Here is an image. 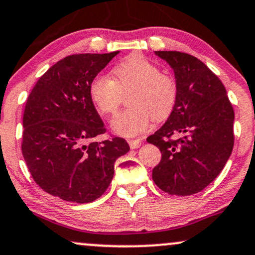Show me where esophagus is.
<instances>
[{"label": "esophagus", "mask_w": 255, "mask_h": 255, "mask_svg": "<svg viewBox=\"0 0 255 255\" xmlns=\"http://www.w3.org/2000/svg\"><path fill=\"white\" fill-rule=\"evenodd\" d=\"M128 143L131 149H135V148H138L141 146V138H135V140H128Z\"/></svg>", "instance_id": "esophagus-1"}]
</instances>
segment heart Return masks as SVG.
<instances>
[{
    "label": "heart",
    "mask_w": 255,
    "mask_h": 255,
    "mask_svg": "<svg viewBox=\"0 0 255 255\" xmlns=\"http://www.w3.org/2000/svg\"><path fill=\"white\" fill-rule=\"evenodd\" d=\"M114 80L96 75L89 85V95L99 112L113 115L120 107L124 95L130 106L112 120L114 131L135 136L150 127L153 119L163 120L172 113L178 98V87L169 74L140 54L126 57L113 69Z\"/></svg>",
    "instance_id": "b5f03b06"
}]
</instances>
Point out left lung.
<instances>
[{
	"instance_id": "left-lung-1",
	"label": "left lung",
	"mask_w": 255,
	"mask_h": 255,
	"mask_svg": "<svg viewBox=\"0 0 255 255\" xmlns=\"http://www.w3.org/2000/svg\"><path fill=\"white\" fill-rule=\"evenodd\" d=\"M175 74L178 98L166 124L147 137L161 151L153 181L170 195L201 192L226 165L234 146V109L221 80L196 57L155 51Z\"/></svg>"
}]
</instances>
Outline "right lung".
<instances>
[{
	"mask_svg": "<svg viewBox=\"0 0 255 255\" xmlns=\"http://www.w3.org/2000/svg\"><path fill=\"white\" fill-rule=\"evenodd\" d=\"M119 51L74 54L50 67L35 83L23 113L22 154L34 181L54 196L77 204L100 198L114 175L127 141L105 134L89 95L92 80Z\"/></svg>",
	"mask_w": 255,
	"mask_h": 255,
	"instance_id": "1",
	"label": "right lung"
}]
</instances>
